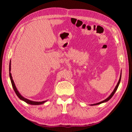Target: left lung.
Wrapping results in <instances>:
<instances>
[{"label":"left lung","mask_w":132,"mask_h":132,"mask_svg":"<svg viewBox=\"0 0 132 132\" xmlns=\"http://www.w3.org/2000/svg\"><path fill=\"white\" fill-rule=\"evenodd\" d=\"M120 79H121V75H120V78H119V81H118V84H117V86L115 87V89H114V90L113 91V92L111 93V94L110 95H109V97L106 98V99H105V100H104V101H101V102H98V103H97V104H93L92 105H96L100 104H101V103H103V102H106V101H109V100H110L112 97V96H113V95H114L115 93L116 92V91H117V88H118V86H119V85L120 81Z\"/></svg>","instance_id":"left-lung-1"}]
</instances>
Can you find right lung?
Returning <instances> with one entry per match:
<instances>
[{
	"instance_id": "right-lung-1",
	"label": "right lung",
	"mask_w": 132,
	"mask_h": 132,
	"mask_svg": "<svg viewBox=\"0 0 132 132\" xmlns=\"http://www.w3.org/2000/svg\"><path fill=\"white\" fill-rule=\"evenodd\" d=\"M10 65H9V76H10V80H11V82H12V87L13 89H14V90L15 91V94H16V95H17V97H19L20 99L23 100L24 102H26V103L29 104H31V105H40V104H44V102H45L46 101H42V102H36V101H31V100H29L28 99H27V98H25L24 97H23V96H21V95L19 93V91H17V89L16 88V87H15V84H14V81H13V80L12 79V74H11L10 73V70H11V66H10Z\"/></svg>"
}]
</instances>
